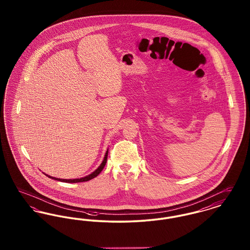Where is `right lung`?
<instances>
[{
    "mask_svg": "<svg viewBox=\"0 0 250 250\" xmlns=\"http://www.w3.org/2000/svg\"><path fill=\"white\" fill-rule=\"evenodd\" d=\"M107 153H108V151L105 152V155H104L103 162L100 164V166H99L94 172H92V173H91L90 175H88V176H84V177H81V178H75V179H62V178H57V177H53V176H48V175H46V176H48V177H50V178H52V179L59 180V181H61V182H67V183H76V182L88 181V180H90V179L94 178L95 176H98V175L101 173V171L103 170L104 167V165H105L106 160H107Z\"/></svg>",
    "mask_w": 250,
    "mask_h": 250,
    "instance_id": "right-lung-1",
    "label": "right lung"
}]
</instances>
